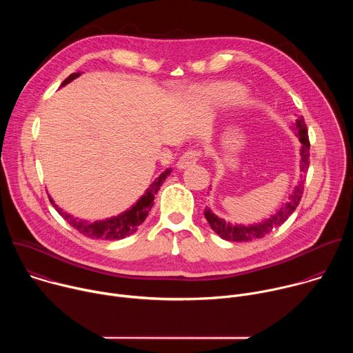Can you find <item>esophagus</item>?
<instances>
[{"mask_svg":"<svg viewBox=\"0 0 353 353\" xmlns=\"http://www.w3.org/2000/svg\"><path fill=\"white\" fill-rule=\"evenodd\" d=\"M198 157H199V154L196 152V150H192V149L187 150V152L177 161V165H176L177 169L183 170V169H187V168L195 165L198 161Z\"/></svg>","mask_w":353,"mask_h":353,"instance_id":"34e87169","label":"esophagus"}]
</instances>
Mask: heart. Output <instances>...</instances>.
<instances>
[{
  "mask_svg": "<svg viewBox=\"0 0 353 353\" xmlns=\"http://www.w3.org/2000/svg\"><path fill=\"white\" fill-rule=\"evenodd\" d=\"M190 94L195 103L210 108L241 100L245 96V89L234 82H214L205 86L194 88Z\"/></svg>",
  "mask_w": 353,
  "mask_h": 353,
  "instance_id": "1",
  "label": "heart"
}]
</instances>
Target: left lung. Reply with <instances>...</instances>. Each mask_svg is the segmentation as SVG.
Listing matches in <instances>:
<instances>
[{
	"label": "left lung",
	"instance_id": "8db88e82",
	"mask_svg": "<svg viewBox=\"0 0 353 353\" xmlns=\"http://www.w3.org/2000/svg\"><path fill=\"white\" fill-rule=\"evenodd\" d=\"M292 131L297 137L299 142L301 143L300 146V179L297 180V184L294 185L293 191L289 194V198L285 204L281 205L278 211H275L274 215L270 218L263 219L261 222L257 223H251V225H243V223H230L226 222L225 219L219 218L212 212L211 208H205L204 215L205 219L208 221L211 229L222 239L229 240V241H250L254 239H261L265 234H268L271 230L276 229L281 226L297 208L301 194H303L305 188V180H306V173L309 169V158H310V142H309V135H307V128L305 124V119L299 117L294 123L290 125Z\"/></svg>",
	"mask_w": 353,
	"mask_h": 353
}]
</instances>
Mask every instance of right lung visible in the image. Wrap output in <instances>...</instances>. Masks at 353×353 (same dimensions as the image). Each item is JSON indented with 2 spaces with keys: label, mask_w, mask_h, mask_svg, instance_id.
I'll return each mask as SVG.
<instances>
[{
  "label": "right lung",
  "mask_w": 353,
  "mask_h": 353,
  "mask_svg": "<svg viewBox=\"0 0 353 353\" xmlns=\"http://www.w3.org/2000/svg\"><path fill=\"white\" fill-rule=\"evenodd\" d=\"M82 72H75L71 74L63 83L60 88L68 85L71 81H74L75 78H78ZM172 173V169H166L163 173H161L159 177H157L155 181H152L146 191L139 196V199L137 201L135 204H132L128 210H125L124 212L108 218V219H102V221H94V222H89L85 219H79L75 218L74 215L68 214L67 211L61 210L53 198L48 195L50 203L53 204V207L56 208V211L74 228L77 229L79 233H82L83 236H88L90 239H102V240H120L124 239L125 236L132 234L139 225H142V222L146 219L150 208L154 207V199H155V194L159 191L161 185L163 184V181L166 180V177Z\"/></svg>",
  "instance_id": "1"
}]
</instances>
